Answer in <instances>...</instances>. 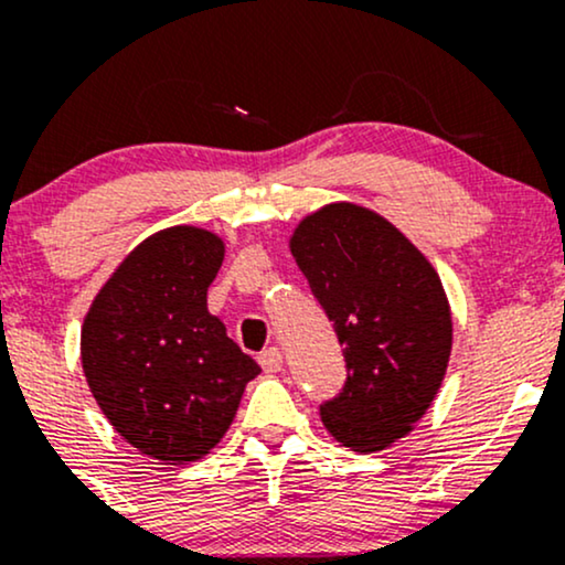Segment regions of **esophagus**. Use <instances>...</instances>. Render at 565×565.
Instances as JSON below:
<instances>
[{"mask_svg": "<svg viewBox=\"0 0 565 565\" xmlns=\"http://www.w3.org/2000/svg\"><path fill=\"white\" fill-rule=\"evenodd\" d=\"M281 350L278 348H268L265 353H260V366L265 369L268 374H278L281 372Z\"/></svg>", "mask_w": 565, "mask_h": 565, "instance_id": "1", "label": "esophagus"}]
</instances>
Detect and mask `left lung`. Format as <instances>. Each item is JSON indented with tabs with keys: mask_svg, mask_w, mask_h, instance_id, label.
<instances>
[{
	"mask_svg": "<svg viewBox=\"0 0 565 565\" xmlns=\"http://www.w3.org/2000/svg\"><path fill=\"white\" fill-rule=\"evenodd\" d=\"M289 252L348 361L321 423L350 451L387 449L425 417L449 369L454 321L438 270L391 220L353 201L305 215Z\"/></svg>",
	"mask_w": 565,
	"mask_h": 565,
	"instance_id": "left-lung-1",
	"label": "left lung"
}]
</instances>
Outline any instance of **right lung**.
<instances>
[{
	"label": "right lung",
	"mask_w": 565,
	"mask_h": 565,
	"mask_svg": "<svg viewBox=\"0 0 565 565\" xmlns=\"http://www.w3.org/2000/svg\"><path fill=\"white\" fill-rule=\"evenodd\" d=\"M225 242L199 225L151 233L116 265L82 323V369L114 430L164 465L228 433L255 359L206 308Z\"/></svg>",
	"instance_id": "1"
}]
</instances>
